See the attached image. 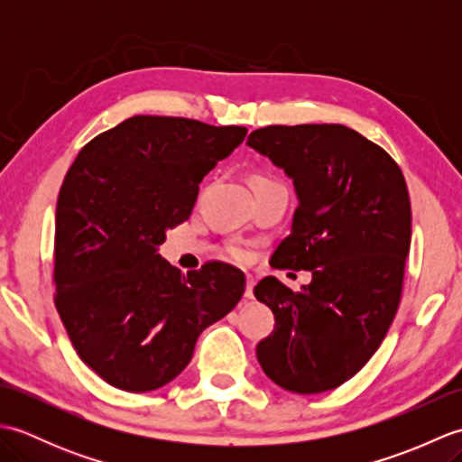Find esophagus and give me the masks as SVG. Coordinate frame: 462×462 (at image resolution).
I'll return each instance as SVG.
<instances>
[{
  "label": "esophagus",
  "instance_id": "esophagus-1",
  "mask_svg": "<svg viewBox=\"0 0 462 462\" xmlns=\"http://www.w3.org/2000/svg\"><path fill=\"white\" fill-rule=\"evenodd\" d=\"M244 298L252 300L254 298V278L246 276V290H244Z\"/></svg>",
  "mask_w": 462,
  "mask_h": 462
}]
</instances>
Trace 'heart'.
Here are the masks:
<instances>
[{"label":"heart","mask_w":462,"mask_h":462,"mask_svg":"<svg viewBox=\"0 0 462 462\" xmlns=\"http://www.w3.org/2000/svg\"><path fill=\"white\" fill-rule=\"evenodd\" d=\"M272 179H268V176H263V174H256L254 176V184H258V182H270ZM226 254H228L230 258H234V260H244L246 258V250L244 248H240V246H236V244H232V246H228L226 248Z\"/></svg>","instance_id":"obj_1"}]
</instances>
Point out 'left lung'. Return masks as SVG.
<instances>
[{
    "label": "left lung",
    "mask_w": 462,
    "mask_h": 462,
    "mask_svg": "<svg viewBox=\"0 0 462 462\" xmlns=\"http://www.w3.org/2000/svg\"><path fill=\"white\" fill-rule=\"evenodd\" d=\"M248 146L286 171L300 200L272 266L311 272L300 291L272 276L254 288L276 319L256 356L276 385L323 393L356 375L393 323L411 246L405 176L343 125L263 126Z\"/></svg>",
    "instance_id": "left-lung-1"
}]
</instances>
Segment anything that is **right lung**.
I'll return each instance as SVG.
<instances>
[{
    "instance_id": "1",
    "label": "right lung",
    "mask_w": 462,
    "mask_h": 462,
    "mask_svg": "<svg viewBox=\"0 0 462 462\" xmlns=\"http://www.w3.org/2000/svg\"><path fill=\"white\" fill-rule=\"evenodd\" d=\"M246 133L136 115L97 134L67 171L55 212V308L77 356L109 385L144 393L171 383L200 333L240 301V270L214 262L184 276L156 250Z\"/></svg>"
}]
</instances>
